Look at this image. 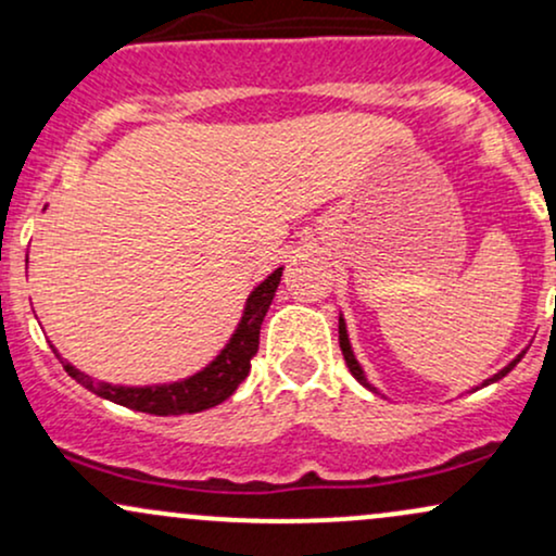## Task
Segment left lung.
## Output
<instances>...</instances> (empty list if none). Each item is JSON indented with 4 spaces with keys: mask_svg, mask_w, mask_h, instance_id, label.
<instances>
[{
    "mask_svg": "<svg viewBox=\"0 0 556 556\" xmlns=\"http://www.w3.org/2000/svg\"><path fill=\"white\" fill-rule=\"evenodd\" d=\"M340 348H342V355H344V363H348V368H350V374L355 376V379L361 381L363 387L366 389H371L374 394H379V389H376L371 381H368V376H366V371H363V366L358 363V358H355V353H353V344H350V337H348V324H344V318H342V314H340ZM528 350V348H526ZM526 350H520L518 355H515L513 361L507 363V366L502 368V371H496L494 376H489L486 381H481V384L478 387H473L470 389V392H476V389H483V387H489V384H494V381H500V379H504V376H507L509 371H513L515 366H518V363L522 361V355H526Z\"/></svg>",
    "mask_w": 556,
    "mask_h": 556,
    "instance_id": "left-lung-1",
    "label": "left lung"
}]
</instances>
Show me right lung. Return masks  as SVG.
Returning <instances> with one entry per match:
<instances>
[{
  "mask_svg": "<svg viewBox=\"0 0 556 556\" xmlns=\"http://www.w3.org/2000/svg\"><path fill=\"white\" fill-rule=\"evenodd\" d=\"M279 279H282V266H279L277 271H271L258 287H253L229 342L219 350V355H216L206 368L188 376V379L146 387L110 384V381H96L88 374L78 371L73 363L62 361V355L56 353L54 344L52 350L56 353V358L62 361L65 371L73 376L78 384L91 389L99 397L117 402V405L123 407H130V410L151 413V416H185V413L208 410V407L225 402L229 394L245 381L248 371H251V358L258 353L261 324H264L266 311H269L274 292H277L279 287Z\"/></svg>",
  "mask_w": 556,
  "mask_h": 556,
  "instance_id": "obj_1",
  "label": "right lung"
}]
</instances>
